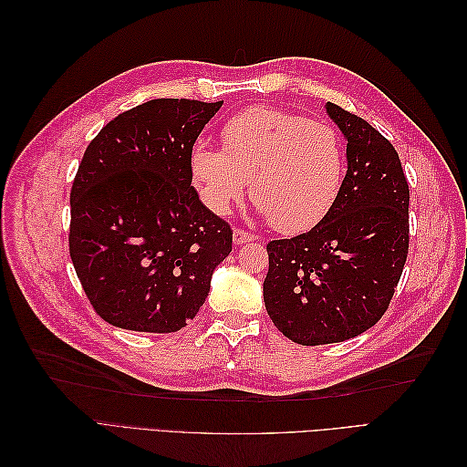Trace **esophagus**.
Returning a JSON list of instances; mask_svg holds the SVG:
<instances>
[{"label":"esophagus","mask_w":467,"mask_h":467,"mask_svg":"<svg viewBox=\"0 0 467 467\" xmlns=\"http://www.w3.org/2000/svg\"><path fill=\"white\" fill-rule=\"evenodd\" d=\"M247 242H253V235L244 232V230H234V244L235 245H244Z\"/></svg>","instance_id":"obj_1"}]
</instances>
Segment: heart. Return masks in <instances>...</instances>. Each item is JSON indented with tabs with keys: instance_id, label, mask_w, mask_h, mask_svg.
Wrapping results in <instances>:
<instances>
[{
	"instance_id": "obj_1",
	"label": "heart",
	"mask_w": 467,
	"mask_h": 467,
	"mask_svg": "<svg viewBox=\"0 0 467 467\" xmlns=\"http://www.w3.org/2000/svg\"><path fill=\"white\" fill-rule=\"evenodd\" d=\"M223 150L191 148V175L201 201L225 216L251 196L259 214L282 234L317 225L338 199L345 179L343 140L333 126L273 107L237 112L222 130Z\"/></svg>"
}]
</instances>
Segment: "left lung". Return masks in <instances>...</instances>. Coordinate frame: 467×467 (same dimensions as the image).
Here are the masks:
<instances>
[{"instance_id":"left-lung-1","label":"left lung","mask_w":467,"mask_h":467,"mask_svg":"<svg viewBox=\"0 0 467 467\" xmlns=\"http://www.w3.org/2000/svg\"><path fill=\"white\" fill-rule=\"evenodd\" d=\"M347 142L338 199L312 230L266 245L263 298L276 329L316 347L370 329L389 306L409 249V185L398 151L360 117L327 103Z\"/></svg>"}]
</instances>
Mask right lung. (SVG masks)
Segmentation results:
<instances>
[{
  "instance_id": "add662e5",
  "label": "right lung",
  "mask_w": 467,
  "mask_h": 467,
  "mask_svg": "<svg viewBox=\"0 0 467 467\" xmlns=\"http://www.w3.org/2000/svg\"><path fill=\"white\" fill-rule=\"evenodd\" d=\"M223 101L151 99L88 146L69 206V257L95 312L120 329L175 333L199 312L232 228L192 187L191 148Z\"/></svg>"
}]
</instances>
